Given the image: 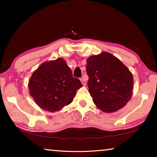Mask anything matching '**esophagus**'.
Listing matches in <instances>:
<instances>
[{
  "mask_svg": "<svg viewBox=\"0 0 157 157\" xmlns=\"http://www.w3.org/2000/svg\"><path fill=\"white\" fill-rule=\"evenodd\" d=\"M80 80H81V82H82V84H83V85H86V82H85L84 78H81Z\"/></svg>",
  "mask_w": 157,
  "mask_h": 157,
  "instance_id": "34e87169",
  "label": "esophagus"
}]
</instances>
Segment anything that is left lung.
I'll return each mask as SVG.
<instances>
[{"mask_svg":"<svg viewBox=\"0 0 157 157\" xmlns=\"http://www.w3.org/2000/svg\"><path fill=\"white\" fill-rule=\"evenodd\" d=\"M88 86L93 101L105 112L123 107L132 95L133 76L118 58L103 52L86 59Z\"/></svg>","mask_w":157,"mask_h":157,"instance_id":"obj_1","label":"left lung"}]
</instances>
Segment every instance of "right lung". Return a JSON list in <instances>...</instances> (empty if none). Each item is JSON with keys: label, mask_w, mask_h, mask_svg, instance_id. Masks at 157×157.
<instances>
[{"label": "right lung", "mask_w": 157, "mask_h": 157, "mask_svg": "<svg viewBox=\"0 0 157 157\" xmlns=\"http://www.w3.org/2000/svg\"><path fill=\"white\" fill-rule=\"evenodd\" d=\"M30 94L41 109L55 112L72 102L76 91L82 86L62 58L45 62L29 81Z\"/></svg>", "instance_id": "obj_1"}]
</instances>
